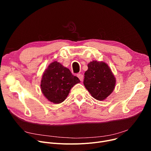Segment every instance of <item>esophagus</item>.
I'll return each instance as SVG.
<instances>
[{"mask_svg": "<svg viewBox=\"0 0 151 151\" xmlns=\"http://www.w3.org/2000/svg\"><path fill=\"white\" fill-rule=\"evenodd\" d=\"M77 76L78 77L79 79H80L81 81H82L83 80V75L82 74H78Z\"/></svg>", "mask_w": 151, "mask_h": 151, "instance_id": "1", "label": "esophagus"}]
</instances>
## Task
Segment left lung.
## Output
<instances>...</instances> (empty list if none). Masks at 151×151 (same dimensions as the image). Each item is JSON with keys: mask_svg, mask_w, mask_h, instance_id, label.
<instances>
[{"mask_svg": "<svg viewBox=\"0 0 151 151\" xmlns=\"http://www.w3.org/2000/svg\"><path fill=\"white\" fill-rule=\"evenodd\" d=\"M84 73V85L91 96L97 100H105L114 89L116 78L104 62L93 60L88 65Z\"/></svg>", "mask_w": 151, "mask_h": 151, "instance_id": "8db88e82", "label": "left lung"}]
</instances>
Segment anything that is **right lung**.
I'll use <instances>...</instances> for the list:
<instances>
[{
	"label": "right lung",
	"instance_id": "1",
	"mask_svg": "<svg viewBox=\"0 0 151 151\" xmlns=\"http://www.w3.org/2000/svg\"><path fill=\"white\" fill-rule=\"evenodd\" d=\"M79 83V78L73 76L68 68L54 61L44 71L41 91L48 101L59 104L66 99L71 88Z\"/></svg>",
	"mask_w": 151,
	"mask_h": 151
}]
</instances>
